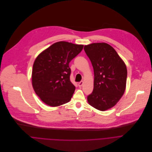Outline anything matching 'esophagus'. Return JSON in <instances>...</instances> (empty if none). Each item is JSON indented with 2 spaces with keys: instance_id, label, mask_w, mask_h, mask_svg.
<instances>
[{
  "instance_id": "1",
  "label": "esophagus",
  "mask_w": 152,
  "mask_h": 152,
  "mask_svg": "<svg viewBox=\"0 0 152 152\" xmlns=\"http://www.w3.org/2000/svg\"><path fill=\"white\" fill-rule=\"evenodd\" d=\"M83 81H81L79 82L78 84V85L79 87H81V86H83Z\"/></svg>"
}]
</instances>
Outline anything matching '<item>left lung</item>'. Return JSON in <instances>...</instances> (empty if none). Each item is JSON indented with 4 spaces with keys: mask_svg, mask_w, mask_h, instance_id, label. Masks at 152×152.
<instances>
[{
    "mask_svg": "<svg viewBox=\"0 0 152 152\" xmlns=\"http://www.w3.org/2000/svg\"><path fill=\"white\" fill-rule=\"evenodd\" d=\"M84 50L94 70V86L88 104L100 111L114 107L126 88V66L115 50L106 43H93Z\"/></svg>",
    "mask_w": 152,
    "mask_h": 152,
    "instance_id": "obj_1",
    "label": "left lung"
}]
</instances>
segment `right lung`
<instances>
[{
	"mask_svg": "<svg viewBox=\"0 0 152 152\" xmlns=\"http://www.w3.org/2000/svg\"><path fill=\"white\" fill-rule=\"evenodd\" d=\"M83 45L60 41L43 51L35 59L32 86L47 105L57 107L68 102L75 89L70 81L69 64L83 50Z\"/></svg>",
	"mask_w": 152,
	"mask_h": 152,
	"instance_id": "add662e5",
	"label": "right lung"
}]
</instances>
